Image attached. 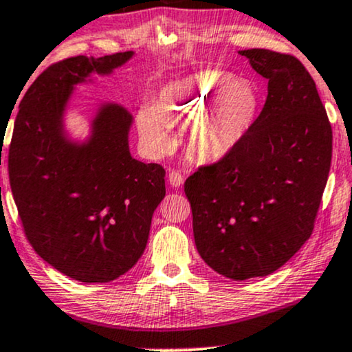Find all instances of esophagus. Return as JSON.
<instances>
[{"label":"esophagus","instance_id":"34e87169","mask_svg":"<svg viewBox=\"0 0 352 352\" xmlns=\"http://www.w3.org/2000/svg\"><path fill=\"white\" fill-rule=\"evenodd\" d=\"M168 184H170L173 188H179L180 185L184 184V177H182V173L177 170H172L168 173Z\"/></svg>","mask_w":352,"mask_h":352}]
</instances>
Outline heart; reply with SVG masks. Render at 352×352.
<instances>
[{"label":"heart","mask_w":352,"mask_h":352,"mask_svg":"<svg viewBox=\"0 0 352 352\" xmlns=\"http://www.w3.org/2000/svg\"><path fill=\"white\" fill-rule=\"evenodd\" d=\"M261 99L254 86L218 69H204L160 89L157 109L142 106L135 122L145 147L155 155L173 145L172 122L188 127V151L200 162H220L252 132Z\"/></svg>","instance_id":"1"}]
</instances>
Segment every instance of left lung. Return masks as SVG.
<instances>
[{
  "mask_svg": "<svg viewBox=\"0 0 352 352\" xmlns=\"http://www.w3.org/2000/svg\"><path fill=\"white\" fill-rule=\"evenodd\" d=\"M238 52L268 79L265 107L235 152L185 180V195L200 256L241 281L276 272L311 236L333 131L316 84L294 56Z\"/></svg>",
  "mask_w": 352,
  "mask_h": 352,
  "instance_id": "obj_1",
  "label": "left lung"
}]
</instances>
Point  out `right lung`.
Returning <instances> with one entry per match:
<instances>
[{
    "label": "right lung",
    "mask_w": 352,
    "mask_h": 352,
    "mask_svg": "<svg viewBox=\"0 0 352 352\" xmlns=\"http://www.w3.org/2000/svg\"><path fill=\"white\" fill-rule=\"evenodd\" d=\"M132 56L52 64L23 96L14 120L8 170L24 233L44 261L82 283L117 280L139 261L165 197L164 168L131 155L127 109L100 102L84 140L69 137L64 122L76 86L111 76Z\"/></svg>",
    "instance_id": "right-lung-1"
}]
</instances>
